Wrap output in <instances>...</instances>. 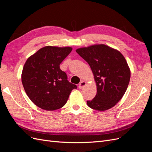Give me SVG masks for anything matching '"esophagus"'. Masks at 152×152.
Returning a JSON list of instances; mask_svg holds the SVG:
<instances>
[{
    "label": "esophagus",
    "instance_id": "obj_1",
    "mask_svg": "<svg viewBox=\"0 0 152 152\" xmlns=\"http://www.w3.org/2000/svg\"><path fill=\"white\" fill-rule=\"evenodd\" d=\"M86 85V82L85 81H81V82L79 84V89L83 88V87H84Z\"/></svg>",
    "mask_w": 152,
    "mask_h": 152
}]
</instances>
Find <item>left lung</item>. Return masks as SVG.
<instances>
[{
	"label": "left lung",
	"mask_w": 152,
	"mask_h": 152,
	"mask_svg": "<svg viewBox=\"0 0 152 152\" xmlns=\"http://www.w3.org/2000/svg\"><path fill=\"white\" fill-rule=\"evenodd\" d=\"M76 52L89 64L94 74L97 94L87 101L92 109L104 111L123 97L129 83L131 72L123 55L104 44L79 48Z\"/></svg>",
	"instance_id": "8db88e82"
}]
</instances>
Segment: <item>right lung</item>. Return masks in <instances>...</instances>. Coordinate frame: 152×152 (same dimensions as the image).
I'll list each match as a JSON object with an SVG mask.
<instances>
[{
  "label": "right lung",
  "instance_id": "obj_1",
  "mask_svg": "<svg viewBox=\"0 0 152 152\" xmlns=\"http://www.w3.org/2000/svg\"><path fill=\"white\" fill-rule=\"evenodd\" d=\"M70 47L45 46L29 57L23 68L21 81L30 100L48 111L65 105L77 86L70 83L59 65L72 51Z\"/></svg>",
  "mask_w": 152,
  "mask_h": 152
}]
</instances>
